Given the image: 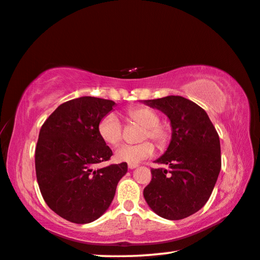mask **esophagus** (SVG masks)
<instances>
[{
  "label": "esophagus",
  "instance_id": "obj_1",
  "mask_svg": "<svg viewBox=\"0 0 260 260\" xmlns=\"http://www.w3.org/2000/svg\"><path fill=\"white\" fill-rule=\"evenodd\" d=\"M138 167H139L138 164H135V163H128V169H131V170H133V169L138 168Z\"/></svg>",
  "mask_w": 260,
  "mask_h": 260
}]
</instances>
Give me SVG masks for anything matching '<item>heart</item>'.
<instances>
[{"mask_svg":"<svg viewBox=\"0 0 260 260\" xmlns=\"http://www.w3.org/2000/svg\"><path fill=\"white\" fill-rule=\"evenodd\" d=\"M127 117L131 122L142 126L140 140L145 141L137 145H122L114 152L117 162L139 163L151 157L155 154L154 143L147 139H151L159 148L167 147L171 141V126L168 122L159 121V113L149 106L137 105L127 109ZM98 134L105 143L117 146L122 140L123 126L120 119L114 112H109L103 117L97 126Z\"/></svg>","mask_w":260,"mask_h":260,"instance_id":"1","label":"heart"}]
</instances>
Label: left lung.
<instances>
[{"label": "left lung", "mask_w": 260, "mask_h": 260, "mask_svg": "<svg viewBox=\"0 0 260 260\" xmlns=\"http://www.w3.org/2000/svg\"><path fill=\"white\" fill-rule=\"evenodd\" d=\"M170 119L172 138L155 162L168 168L151 169L143 189L147 204L157 215L182 220L203 208L221 170L219 134L204 109L182 96L146 101Z\"/></svg>", "instance_id": "1"}]
</instances>
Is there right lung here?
<instances>
[{"instance_id": "add662e5", "label": "right lung", "mask_w": 260, "mask_h": 260, "mask_svg": "<svg viewBox=\"0 0 260 260\" xmlns=\"http://www.w3.org/2000/svg\"><path fill=\"white\" fill-rule=\"evenodd\" d=\"M113 101L80 97L61 104L43 123L36 147V175L41 196L57 215L74 223L97 220L112 203L127 163L106 162L112 150L97 126Z\"/></svg>"}]
</instances>
